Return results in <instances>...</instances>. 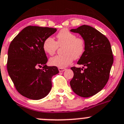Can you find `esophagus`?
<instances>
[{"instance_id": "34e87169", "label": "esophagus", "mask_w": 124, "mask_h": 124, "mask_svg": "<svg viewBox=\"0 0 124 124\" xmlns=\"http://www.w3.org/2000/svg\"><path fill=\"white\" fill-rule=\"evenodd\" d=\"M58 70H59V72H63L64 71H65L66 69L65 68H59Z\"/></svg>"}]
</instances>
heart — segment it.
<instances>
[{"mask_svg": "<svg viewBox=\"0 0 124 124\" xmlns=\"http://www.w3.org/2000/svg\"><path fill=\"white\" fill-rule=\"evenodd\" d=\"M56 41L52 37H47L43 43L44 51L50 55H53L59 46H63V54L56 55L49 59L52 66L59 68L66 67L72 63L74 59L80 58L85 49L84 39L77 37L76 34L66 28L60 30L56 34Z\"/></svg>", "mask_w": 124, "mask_h": 124, "instance_id": "obj_1", "label": "heart"}]
</instances>
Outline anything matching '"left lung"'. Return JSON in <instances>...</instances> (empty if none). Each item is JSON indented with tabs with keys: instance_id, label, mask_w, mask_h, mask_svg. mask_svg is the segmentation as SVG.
I'll use <instances>...</instances> for the list:
<instances>
[{
	"instance_id": "1",
	"label": "left lung",
	"mask_w": 124,
	"mask_h": 124,
	"mask_svg": "<svg viewBox=\"0 0 124 124\" xmlns=\"http://www.w3.org/2000/svg\"><path fill=\"white\" fill-rule=\"evenodd\" d=\"M71 31L79 33L84 39L85 49L77 62L83 65V68H71L74 77L70 85L78 96L91 97L101 91L109 78L114 62L110 42L105 35L90 26L83 25Z\"/></svg>"
}]
</instances>
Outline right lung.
Instances as JSON below:
<instances>
[{
  "label": "right lung",
  "mask_w": 124,
  "mask_h": 124,
  "mask_svg": "<svg viewBox=\"0 0 124 124\" xmlns=\"http://www.w3.org/2000/svg\"><path fill=\"white\" fill-rule=\"evenodd\" d=\"M56 28L28 26L13 39L8 52L7 70L18 93L32 100L49 94L52 77L58 74L56 66L46 65L47 58L43 49L45 40ZM44 66L43 69L39 67Z\"/></svg>",
  "instance_id": "right-lung-1"
}]
</instances>
